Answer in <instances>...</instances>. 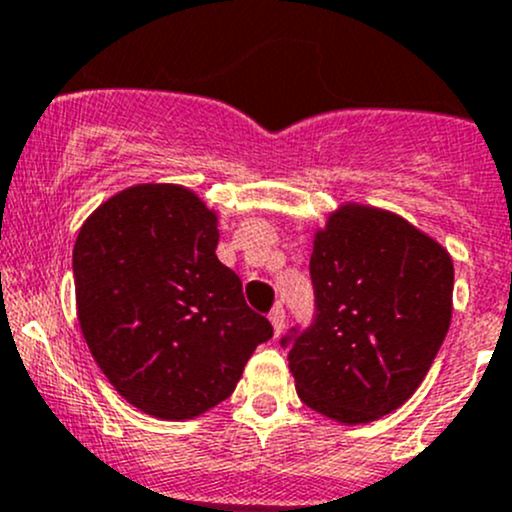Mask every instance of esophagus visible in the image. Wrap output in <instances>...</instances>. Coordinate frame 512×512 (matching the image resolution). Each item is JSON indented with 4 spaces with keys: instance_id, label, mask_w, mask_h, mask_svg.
<instances>
[{
    "instance_id": "1",
    "label": "esophagus",
    "mask_w": 512,
    "mask_h": 512,
    "mask_svg": "<svg viewBox=\"0 0 512 512\" xmlns=\"http://www.w3.org/2000/svg\"><path fill=\"white\" fill-rule=\"evenodd\" d=\"M268 320H271L273 325V333L281 335L283 328H286V310H283V305H276V308L271 310V315H268Z\"/></svg>"
}]
</instances>
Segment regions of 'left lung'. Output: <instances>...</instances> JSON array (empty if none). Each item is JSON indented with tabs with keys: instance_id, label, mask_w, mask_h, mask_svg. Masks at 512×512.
<instances>
[{
	"instance_id": "obj_1",
	"label": "left lung",
	"mask_w": 512,
	"mask_h": 512,
	"mask_svg": "<svg viewBox=\"0 0 512 512\" xmlns=\"http://www.w3.org/2000/svg\"><path fill=\"white\" fill-rule=\"evenodd\" d=\"M315 318L281 337L303 404L340 424L402 407L451 325L449 251L402 217L345 204L315 234Z\"/></svg>"
}]
</instances>
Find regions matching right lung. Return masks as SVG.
<instances>
[{
    "label": "right lung",
    "instance_id": "add662e5",
    "mask_svg": "<svg viewBox=\"0 0 512 512\" xmlns=\"http://www.w3.org/2000/svg\"><path fill=\"white\" fill-rule=\"evenodd\" d=\"M217 214L177 184H138L78 231L81 333L120 397L157 419H192L236 389L273 328L219 261Z\"/></svg>",
    "mask_w": 512,
    "mask_h": 512
}]
</instances>
